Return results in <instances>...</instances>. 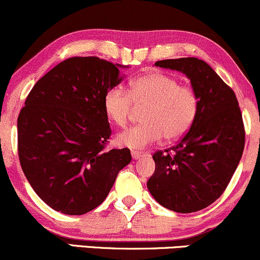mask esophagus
<instances>
[{"mask_svg":"<svg viewBox=\"0 0 260 260\" xmlns=\"http://www.w3.org/2000/svg\"><path fill=\"white\" fill-rule=\"evenodd\" d=\"M143 156H145L144 153H139V151H132V157L134 160H138Z\"/></svg>","mask_w":260,"mask_h":260,"instance_id":"1","label":"esophagus"}]
</instances>
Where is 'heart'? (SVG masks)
Wrapping results in <instances>:
<instances>
[{"mask_svg":"<svg viewBox=\"0 0 260 260\" xmlns=\"http://www.w3.org/2000/svg\"><path fill=\"white\" fill-rule=\"evenodd\" d=\"M133 104L145 106L142 112L144 123L131 127L116 137L121 147L143 149L165 136L175 140L188 132L194 122L199 109L196 90L180 84L175 77L151 72L137 77L129 82L128 92L115 86L104 96V111L116 126H126Z\"/></svg>","mask_w":260,"mask_h":260,"instance_id":"b5f03b06","label":"heart"}]
</instances>
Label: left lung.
Segmentation results:
<instances>
[{
    "label": "left lung",
    "instance_id": "1",
    "mask_svg": "<svg viewBox=\"0 0 260 260\" xmlns=\"http://www.w3.org/2000/svg\"><path fill=\"white\" fill-rule=\"evenodd\" d=\"M156 67L186 74L199 98L189 131L175 147L153 155L149 192L176 213H194L222 194L244 148L242 113L234 90L207 62L196 57L162 59Z\"/></svg>",
    "mask_w": 260,
    "mask_h": 260
}]
</instances>
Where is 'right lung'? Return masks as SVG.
Segmentation results:
<instances>
[{
  "label": "right lung",
  "instance_id": "1",
  "mask_svg": "<svg viewBox=\"0 0 260 260\" xmlns=\"http://www.w3.org/2000/svg\"><path fill=\"white\" fill-rule=\"evenodd\" d=\"M126 66L95 56L62 61L29 92L18 116L20 166L53 210L82 215L105 201L129 149L106 150L111 128L104 96Z\"/></svg>",
  "mask_w": 260,
  "mask_h": 260
}]
</instances>
